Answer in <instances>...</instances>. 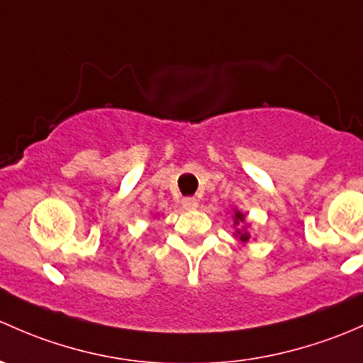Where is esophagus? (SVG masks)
<instances>
[{"label": "esophagus", "instance_id": "esophagus-1", "mask_svg": "<svg viewBox=\"0 0 363 363\" xmlns=\"http://www.w3.org/2000/svg\"><path fill=\"white\" fill-rule=\"evenodd\" d=\"M182 204H183V208H185V209L199 208V201H197L196 197H185V199L182 201Z\"/></svg>", "mask_w": 363, "mask_h": 363}]
</instances>
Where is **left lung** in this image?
Here are the masks:
<instances>
[{
	"label": "left lung",
	"mask_w": 363,
	"mask_h": 363,
	"mask_svg": "<svg viewBox=\"0 0 363 363\" xmlns=\"http://www.w3.org/2000/svg\"><path fill=\"white\" fill-rule=\"evenodd\" d=\"M233 222H234V227H236V233H234V236L241 245H248L250 239H252V234L248 233L250 229V223L248 220H246V213H242L241 209H233Z\"/></svg>",
	"instance_id": "left-lung-1"
}]
</instances>
